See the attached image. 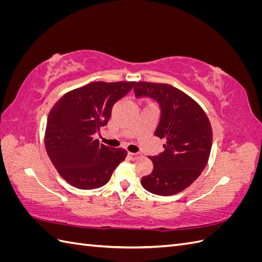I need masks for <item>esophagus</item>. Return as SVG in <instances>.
I'll return each instance as SVG.
<instances>
[{
    "label": "esophagus",
    "mask_w": 262,
    "mask_h": 262,
    "mask_svg": "<svg viewBox=\"0 0 262 262\" xmlns=\"http://www.w3.org/2000/svg\"><path fill=\"white\" fill-rule=\"evenodd\" d=\"M128 156L131 158L132 161H137L141 155L139 153H128Z\"/></svg>",
    "instance_id": "1"
}]
</instances>
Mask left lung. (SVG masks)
Listing matches in <instances>:
<instances>
[{
  "label": "left lung",
  "instance_id": "left-lung-1",
  "mask_svg": "<svg viewBox=\"0 0 262 262\" xmlns=\"http://www.w3.org/2000/svg\"><path fill=\"white\" fill-rule=\"evenodd\" d=\"M136 97H149L161 107L155 136L165 139V150L150 156L154 168L142 178L148 192L172 195L188 188L201 175L212 147V126L195 100L168 84L138 82Z\"/></svg>",
  "mask_w": 262,
  "mask_h": 262
}]
</instances>
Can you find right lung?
<instances>
[{"instance_id": "1", "label": "right lung", "mask_w": 262, "mask_h": 262, "mask_svg": "<svg viewBox=\"0 0 262 262\" xmlns=\"http://www.w3.org/2000/svg\"><path fill=\"white\" fill-rule=\"evenodd\" d=\"M136 82H93L67 93L47 119L45 146L60 176L75 188L106 185L126 150L100 144L94 134L105 126L116 101Z\"/></svg>"}]
</instances>
